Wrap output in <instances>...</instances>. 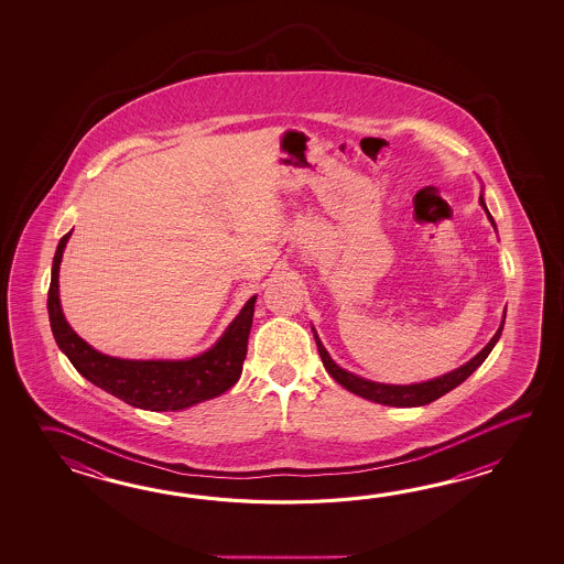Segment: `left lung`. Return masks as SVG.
I'll use <instances>...</instances> for the list:
<instances>
[{
    "instance_id": "obj_1",
    "label": "left lung",
    "mask_w": 564,
    "mask_h": 564,
    "mask_svg": "<svg viewBox=\"0 0 564 564\" xmlns=\"http://www.w3.org/2000/svg\"><path fill=\"white\" fill-rule=\"evenodd\" d=\"M479 204L486 209L491 226L496 228L490 212H488V207H486L481 197H479ZM503 318H506V312H503ZM502 328L503 321L502 324H500V328H498V333L491 336L490 343L481 348L478 355L469 360V362H466L464 367H459L456 371L447 372V375L440 377V379H433V381H427V383L417 384H383L372 383V381H367V379H360L357 375L340 369L335 360L328 357V352H326V348L323 347V343H321V338L316 336V333H314V340H316V347H318V352H321L324 369L335 379L336 383L343 384L350 393L365 397V399L375 401V403L391 405V408H420V405H427V403H432V401L440 399V397L445 395V393H449L452 389H456L457 384L464 383L469 375L476 371L479 365L486 360V357L490 355L491 348H494V345L498 343V338L502 335Z\"/></svg>"
}]
</instances>
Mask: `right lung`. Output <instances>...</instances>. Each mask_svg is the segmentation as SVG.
<instances>
[{"instance_id": "obj_1", "label": "right lung", "mask_w": 564, "mask_h": 564, "mask_svg": "<svg viewBox=\"0 0 564 564\" xmlns=\"http://www.w3.org/2000/svg\"><path fill=\"white\" fill-rule=\"evenodd\" d=\"M73 231L62 236L52 264L48 290L50 326L58 347L70 359L76 371L90 383L119 397L132 408L149 411H177L192 408L205 399H214L238 383L248 352L252 328L253 302H246L236 321L204 355L189 360H124L100 355L74 333L62 314L58 299V270L62 252Z\"/></svg>"}]
</instances>
